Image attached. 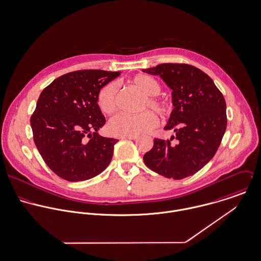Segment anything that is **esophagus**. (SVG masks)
Listing matches in <instances>:
<instances>
[{"label": "esophagus", "instance_id": "34e87169", "mask_svg": "<svg viewBox=\"0 0 261 261\" xmlns=\"http://www.w3.org/2000/svg\"><path fill=\"white\" fill-rule=\"evenodd\" d=\"M138 136L137 135H122L121 139H131V140H135L137 139Z\"/></svg>", "mask_w": 261, "mask_h": 261}]
</instances>
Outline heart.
I'll return each mask as SVG.
<instances>
[{
    "instance_id": "obj_1",
    "label": "heart",
    "mask_w": 261,
    "mask_h": 261,
    "mask_svg": "<svg viewBox=\"0 0 261 261\" xmlns=\"http://www.w3.org/2000/svg\"><path fill=\"white\" fill-rule=\"evenodd\" d=\"M130 85L138 90L145 99H142L140 111H144L137 115L119 114L113 117L109 124L108 130L114 135H139L146 133L158 124L156 115L149 111L152 109L160 117H166L170 113L169 104L157 98L160 92V85L155 79L146 74H137L129 80ZM118 89L115 83H109L99 91L97 96V104L105 115H112L117 108Z\"/></svg>"
}]
</instances>
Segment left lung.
<instances>
[{
	"label": "left lung",
	"instance_id": "8db88e82",
	"mask_svg": "<svg viewBox=\"0 0 261 261\" xmlns=\"http://www.w3.org/2000/svg\"><path fill=\"white\" fill-rule=\"evenodd\" d=\"M142 71L159 75L172 90L174 108L164 129L175 132L167 141L154 138L144 163L168 178L193 175L221 144L227 127L225 99L208 74L193 65L161 63Z\"/></svg>",
	"mask_w": 261,
	"mask_h": 261
}]
</instances>
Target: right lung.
Wrapping results in <instances>:
<instances>
[{
  "mask_svg": "<svg viewBox=\"0 0 261 261\" xmlns=\"http://www.w3.org/2000/svg\"><path fill=\"white\" fill-rule=\"evenodd\" d=\"M120 71L84 69L65 73L39 96L30 123L34 143L47 166L68 181L90 179L111 162L117 139L102 137L106 123L99 91Z\"/></svg>",
  "mask_w": 261,
  "mask_h": 261,
  "instance_id": "add662e5",
  "label": "right lung"
}]
</instances>
